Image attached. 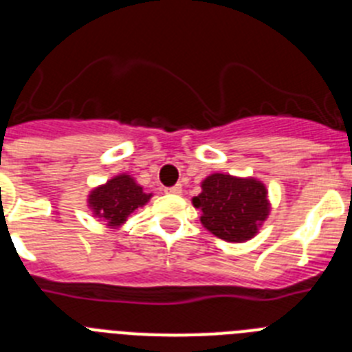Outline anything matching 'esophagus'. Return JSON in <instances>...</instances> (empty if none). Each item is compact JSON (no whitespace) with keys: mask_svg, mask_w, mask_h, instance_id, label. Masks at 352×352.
Masks as SVG:
<instances>
[{"mask_svg":"<svg viewBox=\"0 0 352 352\" xmlns=\"http://www.w3.org/2000/svg\"><path fill=\"white\" fill-rule=\"evenodd\" d=\"M167 194H182V185H174V186H169V188H166Z\"/></svg>","mask_w":352,"mask_h":352,"instance_id":"esophagus-1","label":"esophagus"}]
</instances>
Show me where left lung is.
Here are the masks:
<instances>
[{
	"label": "left lung",
	"mask_w": 352,
	"mask_h": 352,
	"mask_svg": "<svg viewBox=\"0 0 352 352\" xmlns=\"http://www.w3.org/2000/svg\"><path fill=\"white\" fill-rule=\"evenodd\" d=\"M192 204L201 210L204 229L229 243H245L254 238L272 211L263 182L226 173L204 178L201 194L192 199Z\"/></svg>",
	"instance_id": "left-lung-1"
}]
</instances>
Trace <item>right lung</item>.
<instances>
[{
    "label": "right lung",
    "mask_w": 352,
    "mask_h": 352,
    "mask_svg": "<svg viewBox=\"0 0 352 352\" xmlns=\"http://www.w3.org/2000/svg\"><path fill=\"white\" fill-rule=\"evenodd\" d=\"M151 194L126 173H121L95 186L88 194V208L93 217L105 222L109 229H118L129 220L133 211L146 206Z\"/></svg>",
    "instance_id": "obj_1"
}]
</instances>
